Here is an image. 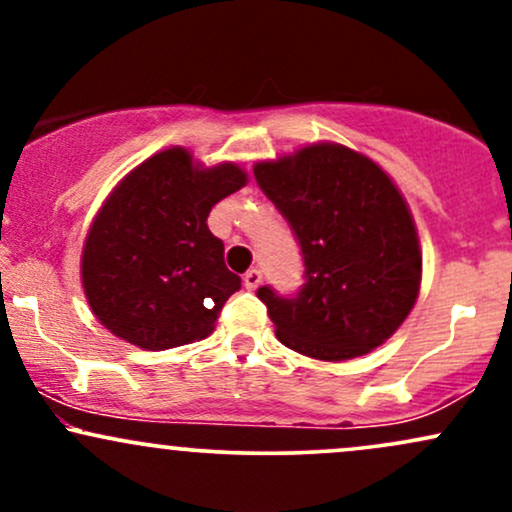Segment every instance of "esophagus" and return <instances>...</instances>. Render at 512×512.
<instances>
[{
	"instance_id": "34e87169",
	"label": "esophagus",
	"mask_w": 512,
	"mask_h": 512,
	"mask_svg": "<svg viewBox=\"0 0 512 512\" xmlns=\"http://www.w3.org/2000/svg\"><path fill=\"white\" fill-rule=\"evenodd\" d=\"M243 284H245V289L255 291L257 286L262 284V272H260V269H257V267L248 269V272H245V276H243Z\"/></svg>"
}]
</instances>
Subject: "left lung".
Returning <instances> with one entry per match:
<instances>
[{
    "instance_id": "8db88e82",
    "label": "left lung",
    "mask_w": 512,
    "mask_h": 512,
    "mask_svg": "<svg viewBox=\"0 0 512 512\" xmlns=\"http://www.w3.org/2000/svg\"><path fill=\"white\" fill-rule=\"evenodd\" d=\"M255 180L305 267L296 296L257 289L276 339L317 361H349L390 339L421 286L419 236L390 175L342 144H313L257 163Z\"/></svg>"
}]
</instances>
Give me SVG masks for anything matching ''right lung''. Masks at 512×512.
Here are the masks:
<instances>
[{"instance_id": "right-lung-1", "label": "right lung", "mask_w": 512, "mask_h": 512, "mask_svg": "<svg viewBox=\"0 0 512 512\" xmlns=\"http://www.w3.org/2000/svg\"><path fill=\"white\" fill-rule=\"evenodd\" d=\"M245 182L236 163L204 168L182 146L134 168L105 199L81 255V284L101 325L146 351L209 337L240 276L223 262L207 216Z\"/></svg>"}]
</instances>
